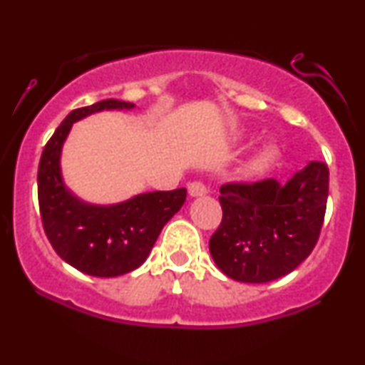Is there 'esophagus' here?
Returning <instances> with one entry per match:
<instances>
[{"mask_svg": "<svg viewBox=\"0 0 365 365\" xmlns=\"http://www.w3.org/2000/svg\"><path fill=\"white\" fill-rule=\"evenodd\" d=\"M206 194H207V188L202 182L188 183V195H190V197H202Z\"/></svg>", "mask_w": 365, "mask_h": 365, "instance_id": "obj_1", "label": "esophagus"}]
</instances>
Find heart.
<instances>
[{
    "label": "heart",
    "instance_id": "obj_1",
    "mask_svg": "<svg viewBox=\"0 0 365 365\" xmlns=\"http://www.w3.org/2000/svg\"><path fill=\"white\" fill-rule=\"evenodd\" d=\"M276 158V149L273 145H262L259 148L252 156L249 158V161L244 165V171L247 175H255L259 171H262L266 166H269Z\"/></svg>",
    "mask_w": 365,
    "mask_h": 365
}]
</instances>
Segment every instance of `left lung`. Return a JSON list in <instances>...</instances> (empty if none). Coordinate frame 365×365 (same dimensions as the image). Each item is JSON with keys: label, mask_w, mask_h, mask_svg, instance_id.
Returning <instances> with one entry per match:
<instances>
[{"label": "left lung", "mask_w": 365, "mask_h": 365, "mask_svg": "<svg viewBox=\"0 0 365 365\" xmlns=\"http://www.w3.org/2000/svg\"><path fill=\"white\" fill-rule=\"evenodd\" d=\"M329 171L312 161L287 183H226L220 188L223 220L209 240L221 273L242 283H267L292 273L316 245Z\"/></svg>", "instance_id": "obj_1"}]
</instances>
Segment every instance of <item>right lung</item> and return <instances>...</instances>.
<instances>
[{"mask_svg":"<svg viewBox=\"0 0 365 365\" xmlns=\"http://www.w3.org/2000/svg\"><path fill=\"white\" fill-rule=\"evenodd\" d=\"M135 104L104 99L73 110L54 130L37 171L44 232L65 262L98 278L127 274L144 264L163 226L180 211L185 188L144 192L123 202L91 204L75 195L61 173V150L73 123L99 111L133 110Z\"/></svg>","mask_w":365,"mask_h":365,"instance_id":"1","label":"right lung"}]
</instances>
